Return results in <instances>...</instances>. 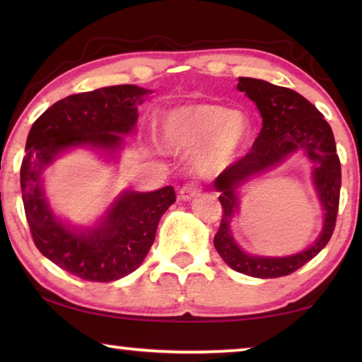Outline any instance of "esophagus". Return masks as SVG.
I'll return each mask as SVG.
<instances>
[{
    "label": "esophagus",
    "mask_w": 362,
    "mask_h": 362,
    "mask_svg": "<svg viewBox=\"0 0 362 362\" xmlns=\"http://www.w3.org/2000/svg\"><path fill=\"white\" fill-rule=\"evenodd\" d=\"M198 193H199V185H196V183L189 182V183H185V185L180 188L179 196H180V199L188 201V199L194 198V196H198Z\"/></svg>",
    "instance_id": "1"
}]
</instances>
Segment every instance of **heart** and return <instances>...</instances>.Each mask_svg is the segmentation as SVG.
Segmentation results:
<instances>
[{"mask_svg": "<svg viewBox=\"0 0 362 362\" xmlns=\"http://www.w3.org/2000/svg\"><path fill=\"white\" fill-rule=\"evenodd\" d=\"M163 134L174 150L199 146L201 170L223 168L241 150L249 137V121L241 112L218 103H189L164 115Z\"/></svg>", "mask_w": 362, "mask_h": 362, "instance_id": "heart-1", "label": "heart"}]
</instances>
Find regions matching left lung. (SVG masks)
Wrapping results in <instances>:
<instances>
[{"label": "left lung", "instance_id": "1", "mask_svg": "<svg viewBox=\"0 0 362 362\" xmlns=\"http://www.w3.org/2000/svg\"><path fill=\"white\" fill-rule=\"evenodd\" d=\"M238 89L255 102L263 118V127L249 153L230 164L214 182V188L222 193L218 196L222 220L214 236V246L235 272L263 279L287 276L320 254L335 230L341 169L334 134L320 110L296 90L255 78H240ZM297 149H303L315 164V182L327 211L322 236L305 253L283 259L243 253L229 235V218L235 209L234 189L250 175L274 165Z\"/></svg>", "mask_w": 362, "mask_h": 362}]
</instances>
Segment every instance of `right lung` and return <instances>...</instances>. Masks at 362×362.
<instances>
[{
    "instance_id": "1",
    "label": "right lung",
    "mask_w": 362,
    "mask_h": 362,
    "mask_svg": "<svg viewBox=\"0 0 362 362\" xmlns=\"http://www.w3.org/2000/svg\"><path fill=\"white\" fill-rule=\"evenodd\" d=\"M148 90L132 84L73 94L33 122L21 166L23 209L35 246L46 259L84 281L110 283L139 268L155 241L159 218L175 203L173 187L127 192L108 209L102 226L75 233L52 216L41 174L57 153L76 145L116 148L118 134L132 131L137 102Z\"/></svg>"
}]
</instances>
